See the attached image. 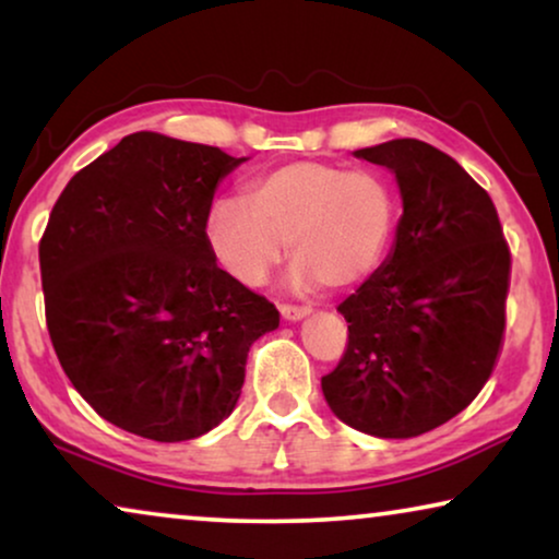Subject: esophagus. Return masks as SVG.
Returning a JSON list of instances; mask_svg holds the SVG:
<instances>
[{"label":"esophagus","instance_id":"34e87169","mask_svg":"<svg viewBox=\"0 0 559 559\" xmlns=\"http://www.w3.org/2000/svg\"><path fill=\"white\" fill-rule=\"evenodd\" d=\"M280 312H282V318L287 320V323H297V320L308 318L312 308H308V305H282Z\"/></svg>","mask_w":559,"mask_h":559}]
</instances>
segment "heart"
<instances>
[{"label": "heart", "instance_id": "1", "mask_svg": "<svg viewBox=\"0 0 559 559\" xmlns=\"http://www.w3.org/2000/svg\"><path fill=\"white\" fill-rule=\"evenodd\" d=\"M400 198L377 167L341 159H293L259 173L243 198H221L205 216L216 262L243 285H262L289 249V287L361 285L384 262Z\"/></svg>", "mask_w": 559, "mask_h": 559}]
</instances>
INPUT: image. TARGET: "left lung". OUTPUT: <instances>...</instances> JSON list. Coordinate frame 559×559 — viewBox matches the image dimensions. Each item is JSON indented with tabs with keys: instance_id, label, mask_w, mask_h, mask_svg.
<instances>
[{
	"instance_id": "left-lung-1",
	"label": "left lung",
	"mask_w": 559,
	"mask_h": 559,
	"mask_svg": "<svg viewBox=\"0 0 559 559\" xmlns=\"http://www.w3.org/2000/svg\"><path fill=\"white\" fill-rule=\"evenodd\" d=\"M354 155L394 173L402 218L389 257L338 305L348 348L320 386L354 430L417 438L468 407L491 377L511 254L493 201L445 152L392 140Z\"/></svg>"
}]
</instances>
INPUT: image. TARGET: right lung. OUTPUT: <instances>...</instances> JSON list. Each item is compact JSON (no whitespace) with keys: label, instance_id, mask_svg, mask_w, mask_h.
<instances>
[{"label":"right lung","instance_id":"1","mask_svg":"<svg viewBox=\"0 0 559 559\" xmlns=\"http://www.w3.org/2000/svg\"><path fill=\"white\" fill-rule=\"evenodd\" d=\"M247 157L134 132L68 182L40 241L52 348L106 423L157 442L201 438L241 396L251 343L280 325L221 270L205 216Z\"/></svg>","mask_w":559,"mask_h":559}]
</instances>
